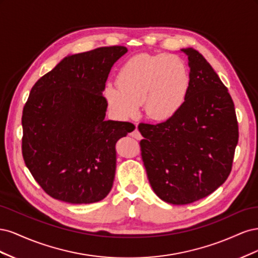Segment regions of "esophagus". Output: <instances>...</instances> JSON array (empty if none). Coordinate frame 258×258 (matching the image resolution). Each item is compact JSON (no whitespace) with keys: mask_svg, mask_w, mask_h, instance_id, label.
I'll use <instances>...</instances> for the list:
<instances>
[{"mask_svg":"<svg viewBox=\"0 0 258 258\" xmlns=\"http://www.w3.org/2000/svg\"><path fill=\"white\" fill-rule=\"evenodd\" d=\"M130 136H131L132 138L137 139V140H141V139H142V136H141V134H140V131L138 130V128H137V127L135 128V130H134V131L131 132Z\"/></svg>","mask_w":258,"mask_h":258,"instance_id":"34e87169","label":"esophagus"}]
</instances>
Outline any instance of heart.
Masks as SVG:
<instances>
[{"label": "heart", "mask_w": 258, "mask_h": 258, "mask_svg": "<svg viewBox=\"0 0 258 258\" xmlns=\"http://www.w3.org/2000/svg\"><path fill=\"white\" fill-rule=\"evenodd\" d=\"M116 85L106 86L103 93L117 118H135L143 102L151 119L167 120L184 105L189 76L183 60L175 54L141 53L121 66Z\"/></svg>", "instance_id": "1"}]
</instances>
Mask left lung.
<instances>
[{
    "mask_svg": "<svg viewBox=\"0 0 258 258\" xmlns=\"http://www.w3.org/2000/svg\"><path fill=\"white\" fill-rule=\"evenodd\" d=\"M188 57L189 88L173 117L140 123L141 155L157 196L172 205H188L217 189L230 174L239 130L228 89L202 54Z\"/></svg>",
    "mask_w": 258,
    "mask_h": 258,
    "instance_id": "left-lung-1",
    "label": "left lung"
}]
</instances>
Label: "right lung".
<instances>
[{"label":"right lung","mask_w":258,"mask_h":258,"mask_svg":"<svg viewBox=\"0 0 258 258\" xmlns=\"http://www.w3.org/2000/svg\"><path fill=\"white\" fill-rule=\"evenodd\" d=\"M124 46L71 54L42 76L22 112V156L50 197L72 205L93 204L111 191L115 145L134 131L128 121L105 120L102 92Z\"/></svg>","instance_id":"add662e5"}]
</instances>
